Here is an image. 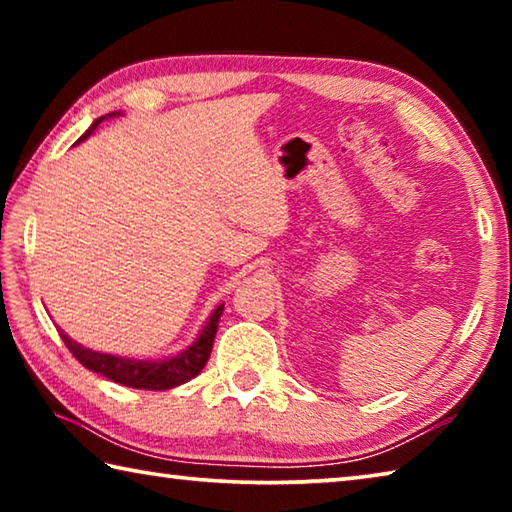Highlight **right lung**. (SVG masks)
Segmentation results:
<instances>
[{"label":"right lung","mask_w":512,"mask_h":512,"mask_svg":"<svg viewBox=\"0 0 512 512\" xmlns=\"http://www.w3.org/2000/svg\"><path fill=\"white\" fill-rule=\"evenodd\" d=\"M115 115H119V112H110L108 117H115ZM103 119L106 117L94 121L88 131H85V135L79 137V142H83L85 137H90L94 133V128H97ZM221 314H223V305H219L212 311L207 325L201 329L198 339L189 345L187 350H183L171 359H164V361L126 359V357H115V354L94 352V350L83 348L81 343L72 341L63 332H60V339L65 341L67 350L74 354L76 361L83 363L88 370L108 377L110 381H117V384L128 386V388H142V391H169V388H173V386H180V384H185V381L194 379L198 372L205 368L207 359H210L212 345H214L216 329H219Z\"/></svg>","instance_id":"obj_1"}]
</instances>
